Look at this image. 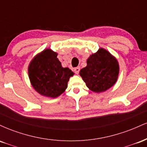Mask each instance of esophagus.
Instances as JSON below:
<instances>
[{
	"label": "esophagus",
	"mask_w": 147,
	"mask_h": 147,
	"mask_svg": "<svg viewBox=\"0 0 147 147\" xmlns=\"http://www.w3.org/2000/svg\"><path fill=\"white\" fill-rule=\"evenodd\" d=\"M74 71H75L76 74H78L79 71H80V68H79V67H77V68H74Z\"/></svg>",
	"instance_id": "obj_1"
}]
</instances>
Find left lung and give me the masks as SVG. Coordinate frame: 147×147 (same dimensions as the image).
<instances>
[{
  "label": "left lung",
  "instance_id": "1",
  "mask_svg": "<svg viewBox=\"0 0 147 147\" xmlns=\"http://www.w3.org/2000/svg\"><path fill=\"white\" fill-rule=\"evenodd\" d=\"M80 75L90 90L104 92L117 82L119 64L110 52L100 48L87 59V65L80 70Z\"/></svg>",
  "mask_w": 147,
  "mask_h": 147
}]
</instances>
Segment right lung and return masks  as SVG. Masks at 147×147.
<instances>
[{
    "instance_id": "1",
    "label": "right lung",
    "mask_w": 147,
    "mask_h": 147,
    "mask_svg": "<svg viewBox=\"0 0 147 147\" xmlns=\"http://www.w3.org/2000/svg\"><path fill=\"white\" fill-rule=\"evenodd\" d=\"M28 74L34 88L41 95L52 98L63 93L74 75L70 69L61 66L57 54L50 49L43 50L32 60Z\"/></svg>"
}]
</instances>
